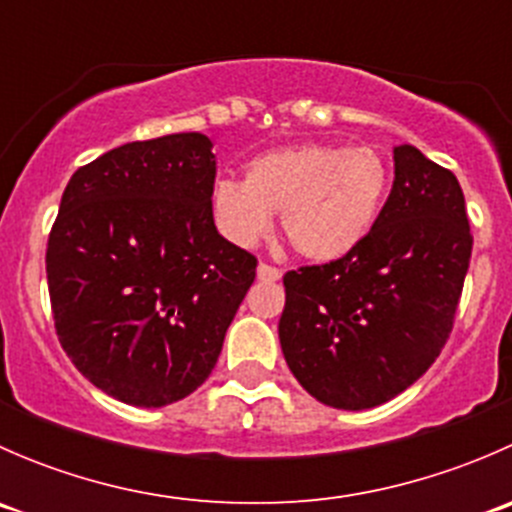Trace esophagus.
Masks as SVG:
<instances>
[{"label": "esophagus", "instance_id": "esophagus-1", "mask_svg": "<svg viewBox=\"0 0 512 512\" xmlns=\"http://www.w3.org/2000/svg\"><path fill=\"white\" fill-rule=\"evenodd\" d=\"M257 277H260V280H265V282H277L282 277V270H280V267L267 265V262H260V265H257Z\"/></svg>", "mask_w": 512, "mask_h": 512}]
</instances>
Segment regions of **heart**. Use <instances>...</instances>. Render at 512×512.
<instances>
[{
	"instance_id": "b5f03b06",
	"label": "heart",
	"mask_w": 512,
	"mask_h": 512,
	"mask_svg": "<svg viewBox=\"0 0 512 512\" xmlns=\"http://www.w3.org/2000/svg\"><path fill=\"white\" fill-rule=\"evenodd\" d=\"M389 188V163L374 148L297 143L247 160L242 183L220 180L213 218L227 240L250 247L280 213L282 237L299 257L334 262L371 235Z\"/></svg>"
}]
</instances>
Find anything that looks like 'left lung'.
Instances as JSON below:
<instances>
[{
    "mask_svg": "<svg viewBox=\"0 0 512 512\" xmlns=\"http://www.w3.org/2000/svg\"><path fill=\"white\" fill-rule=\"evenodd\" d=\"M473 235L451 170L394 148V188L371 235L342 260L285 275L280 344L322 404L374 409L421 379L446 344Z\"/></svg>",
    "mask_w": 512,
    "mask_h": 512,
    "instance_id": "left-lung-1",
    "label": "left lung"
}]
</instances>
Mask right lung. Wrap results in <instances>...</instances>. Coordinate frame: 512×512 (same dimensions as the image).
<instances>
[{"instance_id":"obj_1","label":"right lung","mask_w":512,"mask_h":512,"mask_svg":"<svg viewBox=\"0 0 512 512\" xmlns=\"http://www.w3.org/2000/svg\"><path fill=\"white\" fill-rule=\"evenodd\" d=\"M203 133L118 146L71 175L46 245L59 342L103 394L158 409L218 364L257 260L213 220Z\"/></svg>"}]
</instances>
